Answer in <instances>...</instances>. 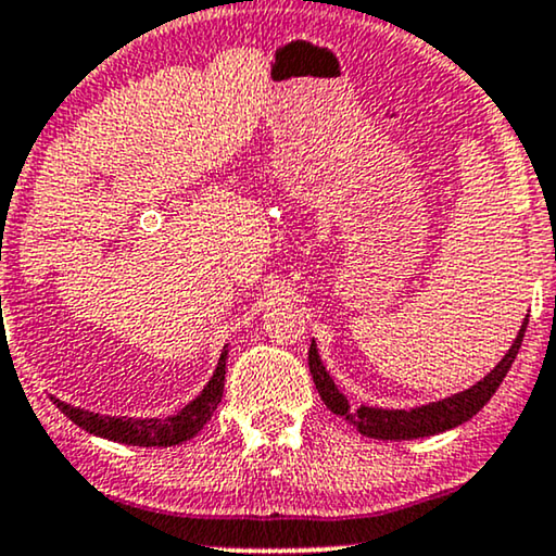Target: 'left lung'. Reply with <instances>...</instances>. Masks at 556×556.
Here are the masks:
<instances>
[{
    "label": "left lung",
    "instance_id": "obj_1",
    "mask_svg": "<svg viewBox=\"0 0 556 556\" xmlns=\"http://www.w3.org/2000/svg\"><path fill=\"white\" fill-rule=\"evenodd\" d=\"M527 320L521 323L519 336H516L514 343H510L508 353L498 361V366L493 368L491 374L483 376L478 383H472L470 389L457 391V394L440 399V402L432 404H421L414 406V409H381V406H351L348 404L345 394H340L332 376L325 371L320 353H317L315 340L309 343V353H307V364H309V374H313L315 389L325 406L332 414H340L345 417L348 425H353L361 434L374 440H419V438H432V434L447 432V429L460 427L463 421H468L470 417L483 409L488 404V399L495 394V389L501 387V381L506 379L510 364L519 355L523 332H527Z\"/></svg>",
    "mask_w": 556,
    "mask_h": 556
}]
</instances>
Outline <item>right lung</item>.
Masks as SVG:
<instances>
[{"label": "right lung", "mask_w": 556, "mask_h": 556, "mask_svg": "<svg viewBox=\"0 0 556 556\" xmlns=\"http://www.w3.org/2000/svg\"><path fill=\"white\" fill-rule=\"evenodd\" d=\"M226 358H228V345L220 351L218 366L213 371L211 381L205 383V389L192 399L190 404H185L180 412L165 419H131V417H109V414H93L80 406H71L53 399V404L61 409L71 421H76L80 429L96 434V438L124 442V445H137V447H173L182 445L190 438H195L198 432L205 427V421L213 417L216 406L224 396V381H226Z\"/></svg>", "instance_id": "1"}]
</instances>
